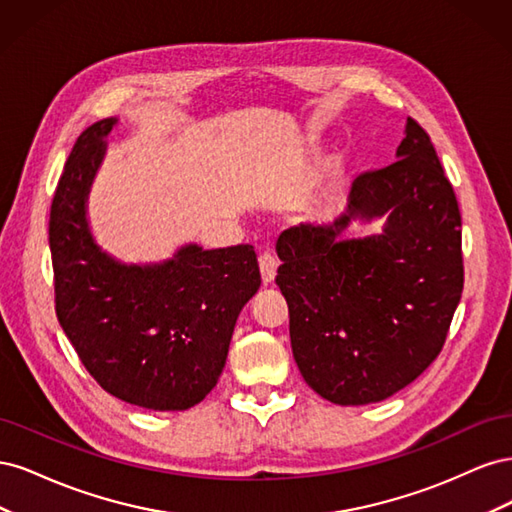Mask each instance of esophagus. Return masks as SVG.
<instances>
[{
    "label": "esophagus",
    "instance_id": "esophagus-1",
    "mask_svg": "<svg viewBox=\"0 0 512 512\" xmlns=\"http://www.w3.org/2000/svg\"><path fill=\"white\" fill-rule=\"evenodd\" d=\"M258 265H260V275H262V282L271 284L275 280V273H277V260L271 252H262L258 258Z\"/></svg>",
    "mask_w": 512,
    "mask_h": 512
}]
</instances>
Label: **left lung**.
<instances>
[{
	"instance_id": "1",
	"label": "left lung",
	"mask_w": 512,
	"mask_h": 512,
	"mask_svg": "<svg viewBox=\"0 0 512 512\" xmlns=\"http://www.w3.org/2000/svg\"><path fill=\"white\" fill-rule=\"evenodd\" d=\"M397 158L356 177L348 209L331 224L292 226L275 245L294 361L337 406L374 404L421 376L461 299L457 196L412 117ZM384 212L382 236L343 239L354 219Z\"/></svg>"
}]
</instances>
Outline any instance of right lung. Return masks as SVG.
Masks as SVG:
<instances>
[{"label": "right lung", "instance_id": "right-lung-1", "mask_svg": "<svg viewBox=\"0 0 512 512\" xmlns=\"http://www.w3.org/2000/svg\"><path fill=\"white\" fill-rule=\"evenodd\" d=\"M115 119L89 126L70 151L51 205L55 312L106 393L147 410H188L224 369L235 322L260 288L252 245H185L162 265L128 267L91 239L85 198Z\"/></svg>", "mask_w": 512, "mask_h": 512}]
</instances>
